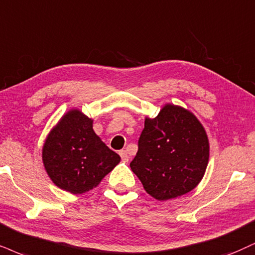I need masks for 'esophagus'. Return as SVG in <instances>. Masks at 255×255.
I'll list each match as a JSON object with an SVG mask.
<instances>
[{
    "label": "esophagus",
    "instance_id": "1",
    "mask_svg": "<svg viewBox=\"0 0 255 255\" xmlns=\"http://www.w3.org/2000/svg\"><path fill=\"white\" fill-rule=\"evenodd\" d=\"M119 155H121L122 159L124 162H128V158H130V157H128V152L125 151V150H121V151H119Z\"/></svg>",
    "mask_w": 255,
    "mask_h": 255
}]
</instances>
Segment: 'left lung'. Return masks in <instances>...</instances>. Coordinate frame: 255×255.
Masks as SVG:
<instances>
[{
	"label": "left lung",
	"mask_w": 255,
	"mask_h": 255,
	"mask_svg": "<svg viewBox=\"0 0 255 255\" xmlns=\"http://www.w3.org/2000/svg\"><path fill=\"white\" fill-rule=\"evenodd\" d=\"M209 161V142L199 119L181 106L165 104L153 119L145 118L131 170L158 201L193 190Z\"/></svg>",
	"instance_id": "obj_1"
}]
</instances>
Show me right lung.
Masks as SVG:
<instances>
[{
    "label": "right lung",
    "instance_id": "right-lung-1",
    "mask_svg": "<svg viewBox=\"0 0 255 255\" xmlns=\"http://www.w3.org/2000/svg\"><path fill=\"white\" fill-rule=\"evenodd\" d=\"M93 121L71 110L52 128L42 147L45 169L56 187L72 194L86 193L121 162L93 131Z\"/></svg>",
    "mask_w": 255,
    "mask_h": 255
}]
</instances>
